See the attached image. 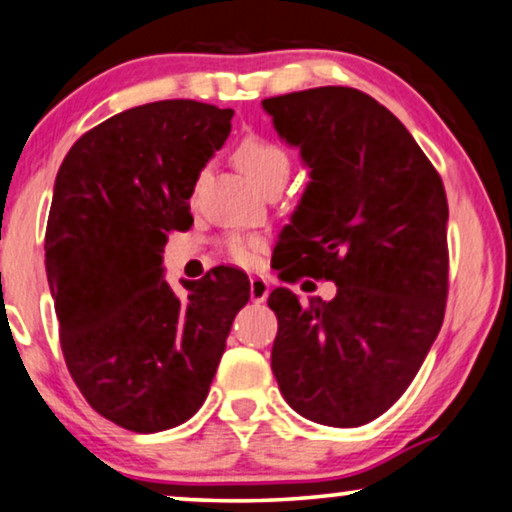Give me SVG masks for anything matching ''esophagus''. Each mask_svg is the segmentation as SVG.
I'll return each mask as SVG.
<instances>
[{
	"label": "esophagus",
	"instance_id": "esophagus-1",
	"mask_svg": "<svg viewBox=\"0 0 512 512\" xmlns=\"http://www.w3.org/2000/svg\"><path fill=\"white\" fill-rule=\"evenodd\" d=\"M250 297H252V302H267V297H269L267 278H262V276L250 278Z\"/></svg>",
	"mask_w": 512,
	"mask_h": 512
}]
</instances>
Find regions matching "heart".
Returning <instances> with one entry per match:
<instances>
[{"label":"heart","mask_w":512,"mask_h":512,"mask_svg":"<svg viewBox=\"0 0 512 512\" xmlns=\"http://www.w3.org/2000/svg\"><path fill=\"white\" fill-rule=\"evenodd\" d=\"M236 166L243 170L245 177L255 187H264L271 180H288L290 175V156L281 145L276 142L257 138V135H250V138L241 140V145L236 147L234 152ZM224 248H227V255L238 264H255L257 255L264 248V243L255 236H243L234 234L224 241Z\"/></svg>","instance_id":"b5f03b06"}]
</instances>
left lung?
<instances>
[{"label":"left lung","instance_id":"8db88e82","mask_svg":"<svg viewBox=\"0 0 512 512\" xmlns=\"http://www.w3.org/2000/svg\"><path fill=\"white\" fill-rule=\"evenodd\" d=\"M262 107L311 177L281 234L285 264L337 283L330 302L309 306L271 292V370L297 414L363 426L405 393L442 327L445 187L410 131L363 91L320 86Z\"/></svg>","mask_w":512,"mask_h":512}]
</instances>
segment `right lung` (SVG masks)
Listing matches in <instances>:
<instances>
[{
	"label": "right lung",
	"instance_id": "add662e5",
	"mask_svg": "<svg viewBox=\"0 0 512 512\" xmlns=\"http://www.w3.org/2000/svg\"><path fill=\"white\" fill-rule=\"evenodd\" d=\"M231 117L196 100L126 109L81 135L56 175L44 250L60 346L88 405L128 431L194 417L250 299L231 267L185 292L163 281L166 234L192 227L187 201Z\"/></svg>",
	"mask_w": 512,
	"mask_h": 512
}]
</instances>
